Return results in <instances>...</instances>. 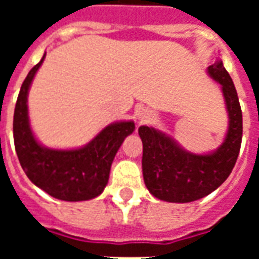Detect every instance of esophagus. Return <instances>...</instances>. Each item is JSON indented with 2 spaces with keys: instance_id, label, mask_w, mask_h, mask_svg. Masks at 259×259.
<instances>
[{
  "instance_id": "34e87169",
  "label": "esophagus",
  "mask_w": 259,
  "mask_h": 259,
  "mask_svg": "<svg viewBox=\"0 0 259 259\" xmlns=\"http://www.w3.org/2000/svg\"><path fill=\"white\" fill-rule=\"evenodd\" d=\"M152 117V113H150L149 110L145 109V107H140L137 110V118L140 121H145V119H149Z\"/></svg>"
}]
</instances>
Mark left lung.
Listing matches in <instances>:
<instances>
[{"instance_id": "left-lung-1", "label": "left lung", "mask_w": 259, "mask_h": 259, "mask_svg": "<svg viewBox=\"0 0 259 259\" xmlns=\"http://www.w3.org/2000/svg\"><path fill=\"white\" fill-rule=\"evenodd\" d=\"M207 74L221 84L229 114L227 133L217 149L204 154L185 150L169 134L152 126H140L142 175L154 197L169 203L199 200L221 187L237 162L242 142V110L233 79L218 59Z\"/></svg>"}]
</instances>
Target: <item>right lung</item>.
<instances>
[{
    "label": "right lung",
    "mask_w": 259,
    "mask_h": 259,
    "mask_svg": "<svg viewBox=\"0 0 259 259\" xmlns=\"http://www.w3.org/2000/svg\"><path fill=\"white\" fill-rule=\"evenodd\" d=\"M46 54L22 83L14 109L13 137L22 169L32 183L55 199L83 201L99 196L122 142L136 129L133 121L110 123L86 145L74 149L47 148L37 141L28 115V94Z\"/></svg>",
    "instance_id": "obj_1"
}]
</instances>
